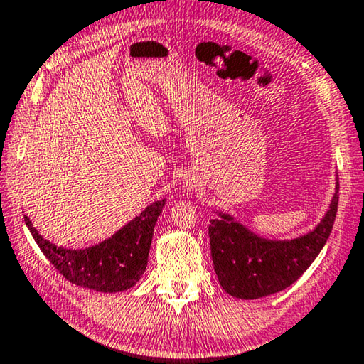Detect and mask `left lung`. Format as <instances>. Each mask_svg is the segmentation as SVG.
Here are the masks:
<instances>
[{
	"label": "left lung",
	"mask_w": 364,
	"mask_h": 364,
	"mask_svg": "<svg viewBox=\"0 0 364 364\" xmlns=\"http://www.w3.org/2000/svg\"><path fill=\"white\" fill-rule=\"evenodd\" d=\"M338 181L336 194L321 223L295 240H265L218 212L209 225L210 255L218 282L228 295L256 299L285 290L304 274L324 247L337 215Z\"/></svg>",
	"instance_id": "left-lung-1"
}]
</instances>
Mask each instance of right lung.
Listing matches in <instances>:
<instances>
[{
  "mask_svg": "<svg viewBox=\"0 0 364 364\" xmlns=\"http://www.w3.org/2000/svg\"><path fill=\"white\" fill-rule=\"evenodd\" d=\"M164 205L165 199L155 200L112 238L85 250H66L50 243L38 235L27 215L24 222L45 257L66 280L89 290L117 293L134 287L146 272L154 227Z\"/></svg>",
  "mask_w": 364,
  "mask_h": 364,
  "instance_id": "1",
  "label": "right lung"
}]
</instances>
